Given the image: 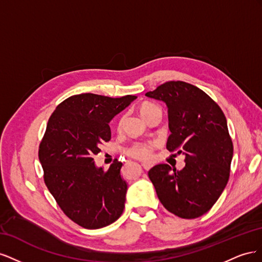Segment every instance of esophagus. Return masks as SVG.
I'll return each mask as SVG.
<instances>
[{
	"mask_svg": "<svg viewBox=\"0 0 262 262\" xmlns=\"http://www.w3.org/2000/svg\"><path fill=\"white\" fill-rule=\"evenodd\" d=\"M142 166H143L144 169L148 170V169H150V168L153 167V164H150V163H143V164H142Z\"/></svg>",
	"mask_w": 262,
	"mask_h": 262,
	"instance_id": "1",
	"label": "esophagus"
}]
</instances>
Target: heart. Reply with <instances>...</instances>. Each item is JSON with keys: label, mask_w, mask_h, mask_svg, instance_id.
I'll use <instances>...</instances> for the list:
<instances>
[{"label": "heart", "mask_w": 262, "mask_h": 262, "mask_svg": "<svg viewBox=\"0 0 262 262\" xmlns=\"http://www.w3.org/2000/svg\"><path fill=\"white\" fill-rule=\"evenodd\" d=\"M157 108L158 107L153 104H144L141 107V114L144 116L146 113L150 112V110L157 109ZM123 121H124V117H122L120 119V121H119V128L122 125ZM154 147H155L154 142H147V143H134L126 149V152H128V154H130L131 156L139 158V160H149V158L152 157Z\"/></svg>", "instance_id": "b5f03b06"}]
</instances>
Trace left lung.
<instances>
[{
	"instance_id": "8db88e82",
	"label": "left lung",
	"mask_w": 262,
	"mask_h": 262,
	"mask_svg": "<svg viewBox=\"0 0 262 262\" xmlns=\"http://www.w3.org/2000/svg\"><path fill=\"white\" fill-rule=\"evenodd\" d=\"M145 96L164 101L170 136L166 147L185 155V167L158 164L148 171L161 203L181 219H195L217 201L229 178L233 143L219 105L196 86L171 81Z\"/></svg>"
}]
</instances>
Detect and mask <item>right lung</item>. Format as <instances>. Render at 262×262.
I'll use <instances>...</instances> for the list:
<instances>
[{
  "label": "right lung",
  "instance_id": "right-lung-1",
  "mask_svg": "<svg viewBox=\"0 0 262 262\" xmlns=\"http://www.w3.org/2000/svg\"><path fill=\"white\" fill-rule=\"evenodd\" d=\"M134 99L74 95L55 108L47 124L39 146L46 186L66 215L84 228L110 225L123 212L128 184L122 163L116 160L106 171L93 157L112 139L109 122Z\"/></svg>",
  "mask_w": 262,
  "mask_h": 262
}]
</instances>
